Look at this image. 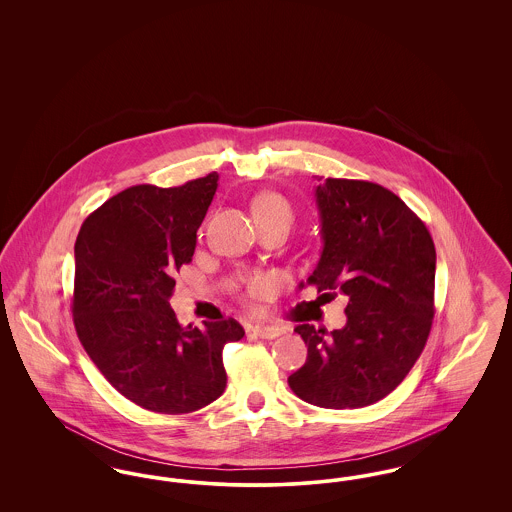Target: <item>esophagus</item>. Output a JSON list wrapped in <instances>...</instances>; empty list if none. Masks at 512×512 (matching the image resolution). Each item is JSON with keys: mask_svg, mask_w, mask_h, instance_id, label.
I'll list each match as a JSON object with an SVG mask.
<instances>
[{"mask_svg": "<svg viewBox=\"0 0 512 512\" xmlns=\"http://www.w3.org/2000/svg\"><path fill=\"white\" fill-rule=\"evenodd\" d=\"M251 332H253V336H257V338H261V340H274V338H278V336H282L284 334V330L282 328H278V326H253L251 328Z\"/></svg>", "mask_w": 512, "mask_h": 512, "instance_id": "34e87169", "label": "esophagus"}]
</instances>
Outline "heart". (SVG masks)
I'll use <instances>...</instances> for the list:
<instances>
[{
    "label": "heart",
    "instance_id": "b5f03b06",
    "mask_svg": "<svg viewBox=\"0 0 512 512\" xmlns=\"http://www.w3.org/2000/svg\"><path fill=\"white\" fill-rule=\"evenodd\" d=\"M253 213L257 222H272V220H292L290 205L276 194L261 195L253 203Z\"/></svg>",
    "mask_w": 512,
    "mask_h": 512
}]
</instances>
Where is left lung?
I'll list each match as a JSON object with an SVG mask.
<instances>
[{"instance_id":"8db88e82","label":"left lung","mask_w":512,"mask_h":512,"mask_svg":"<svg viewBox=\"0 0 512 512\" xmlns=\"http://www.w3.org/2000/svg\"><path fill=\"white\" fill-rule=\"evenodd\" d=\"M324 247L309 284L347 295V324L326 332L299 324L307 361L293 393L324 409L384 399L420 357L434 320L436 247L426 224L388 188L326 178L315 190Z\"/></svg>"}]
</instances>
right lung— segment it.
Listing matches in <instances>:
<instances>
[{
    "mask_svg": "<svg viewBox=\"0 0 512 512\" xmlns=\"http://www.w3.org/2000/svg\"><path fill=\"white\" fill-rule=\"evenodd\" d=\"M217 180L126 188L82 222L74 244L78 340L115 390L153 413H194L219 399L222 349L244 338L234 318L184 328L169 303Z\"/></svg>",
    "mask_w": 512,
    "mask_h": 512,
    "instance_id": "obj_1",
    "label": "right lung"
}]
</instances>
